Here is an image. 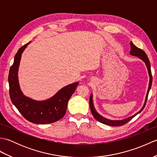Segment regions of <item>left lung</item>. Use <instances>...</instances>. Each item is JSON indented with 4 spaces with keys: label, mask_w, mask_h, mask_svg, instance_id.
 Returning a JSON list of instances; mask_svg holds the SVG:
<instances>
[{
    "label": "left lung",
    "mask_w": 157,
    "mask_h": 157,
    "mask_svg": "<svg viewBox=\"0 0 157 157\" xmlns=\"http://www.w3.org/2000/svg\"><path fill=\"white\" fill-rule=\"evenodd\" d=\"M130 46H131L130 55L135 56H138L139 59H142V61L145 63L146 66V67H147L148 71V74H149V77H150V81H149V85H148L147 94H146V96L145 102L144 104V106H142V108L141 109L140 111H139L137 113H136V114L133 116H131L128 118L125 119H122V120H110V119L103 117L102 116L99 115L97 113V111H96V109L94 106V104H93V101H92V96H92V94H91L90 96V107L92 114L93 116H94V117L96 119V120H97L98 121L103 123V124L107 125L109 126H121V125H124V124H125V123L129 122L132 119L134 118L136 115H137L138 113H140L142 110L144 109V108L146 106V101H147V99H148V93H149L150 90H151V86H152V77L151 69V63H150L148 56H147V55H146V54L144 51H142V49L136 47V46L134 44H133L132 42H130Z\"/></svg>",
    "instance_id": "1"
}]
</instances>
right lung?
<instances>
[{
    "mask_svg": "<svg viewBox=\"0 0 157 157\" xmlns=\"http://www.w3.org/2000/svg\"><path fill=\"white\" fill-rule=\"evenodd\" d=\"M29 42L18 50L10 68L8 78L10 98L13 104L28 121L36 124H48L63 117L69 100L79 83L75 82L65 86L45 101H35L23 95L19 84L18 69L22 53Z\"/></svg>",
    "mask_w": 157,
    "mask_h": 157,
    "instance_id": "obj_1",
    "label": "right lung"
}]
</instances>
